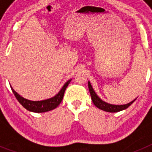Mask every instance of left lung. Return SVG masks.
I'll return each mask as SVG.
<instances>
[{"label": "left lung", "mask_w": 152, "mask_h": 152, "mask_svg": "<svg viewBox=\"0 0 152 152\" xmlns=\"http://www.w3.org/2000/svg\"><path fill=\"white\" fill-rule=\"evenodd\" d=\"M88 88H89L90 94H91V100H92L93 103L96 106L97 108H99L100 110H102L103 111H106V112L109 113H116L119 112V111H122L123 110H126V109L128 108L132 103H133L136 99H135L134 100L131 101L130 103H127V104H124V105H113V104H110L108 103H106L103 100H102L99 96H97L95 91L93 89L92 86H91L90 81H88Z\"/></svg>", "instance_id": "left-lung-1"}]
</instances>
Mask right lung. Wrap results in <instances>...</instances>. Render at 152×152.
<instances>
[{
	"label": "right lung",
	"mask_w": 152,
	"mask_h": 152,
	"mask_svg": "<svg viewBox=\"0 0 152 152\" xmlns=\"http://www.w3.org/2000/svg\"><path fill=\"white\" fill-rule=\"evenodd\" d=\"M71 80H72V79L68 80V81L64 84V86L62 87L61 91L58 93L56 96H53V97L52 98H49V99H47V100H40V101H32V100H27V99H25V98L21 96L20 94H18L12 88V87H10V88H11V90L12 91H13V94H14V96L17 98V100H18L19 103H20L24 108L26 109L27 110L31 111V112L44 113L50 111L52 110H54L55 108H56L59 105L60 103H61V100H62L63 96H64L65 89L67 88V87H68V85L69 84V83L71 82Z\"/></svg>",
	"instance_id": "1"
}]
</instances>
